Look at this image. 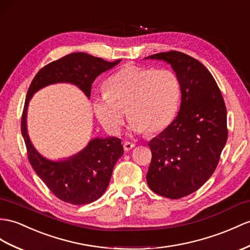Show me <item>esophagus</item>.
Here are the masks:
<instances>
[{
  "instance_id": "1",
  "label": "esophagus",
  "mask_w": 250,
  "mask_h": 250,
  "mask_svg": "<svg viewBox=\"0 0 250 250\" xmlns=\"http://www.w3.org/2000/svg\"><path fill=\"white\" fill-rule=\"evenodd\" d=\"M135 146H136L135 144L131 143V142H128V141L124 142V144H123V147H124V149H125L126 151H128V150L132 149L133 147H135Z\"/></svg>"
}]
</instances>
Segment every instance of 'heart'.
<instances>
[{
  "mask_svg": "<svg viewBox=\"0 0 250 250\" xmlns=\"http://www.w3.org/2000/svg\"><path fill=\"white\" fill-rule=\"evenodd\" d=\"M180 96V82L174 71L128 64L108 79L106 91L93 97V110L112 136L121 132L126 111L132 133H155L174 121Z\"/></svg>",
  "mask_w": 250,
  "mask_h": 250,
  "instance_id": "1",
  "label": "heart"
}]
</instances>
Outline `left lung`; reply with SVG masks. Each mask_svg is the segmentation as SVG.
Returning a JSON list of instances; mask_svg holds the SVG:
<instances>
[{"label":"left lung","mask_w":250,"mask_h":250,"mask_svg":"<svg viewBox=\"0 0 250 250\" xmlns=\"http://www.w3.org/2000/svg\"><path fill=\"white\" fill-rule=\"evenodd\" d=\"M171 64L181 87L178 115L151 139L146 180L151 191L178 199L197 191L220 161L227 141V110L215 79L198 60L177 51L145 59Z\"/></svg>","instance_id":"1"}]
</instances>
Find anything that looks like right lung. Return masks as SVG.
<instances>
[{"mask_svg": "<svg viewBox=\"0 0 250 250\" xmlns=\"http://www.w3.org/2000/svg\"><path fill=\"white\" fill-rule=\"evenodd\" d=\"M120 62L121 59L109 62L86 53H72L44 65L28 88L21 121L28 161L54 195L64 203L86 205L99 199L109 185L115 163L124 154L123 145L115 137L94 138L82 151L64 160L46 159L36 150L28 137V103L37 91L57 83L75 84L90 99L95 78Z\"/></svg>", "mask_w": 250, "mask_h": 250, "instance_id": "1", "label": "right lung"}]
</instances>
